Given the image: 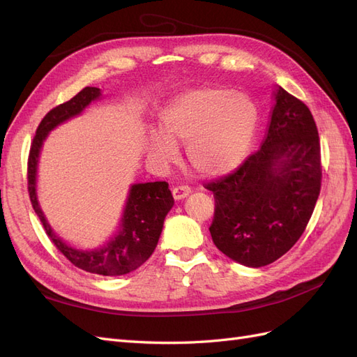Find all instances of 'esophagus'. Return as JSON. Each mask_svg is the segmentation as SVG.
<instances>
[{
    "label": "esophagus",
    "mask_w": 357,
    "mask_h": 357,
    "mask_svg": "<svg viewBox=\"0 0 357 357\" xmlns=\"http://www.w3.org/2000/svg\"><path fill=\"white\" fill-rule=\"evenodd\" d=\"M189 193H190V188L188 186H177L172 189V197H174L176 201L185 199L186 197H189Z\"/></svg>",
    "instance_id": "esophagus-1"
}]
</instances>
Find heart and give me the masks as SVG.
I'll return each mask as SVG.
<instances>
[{
  "instance_id": "obj_1",
  "label": "heart",
  "mask_w": 357,
  "mask_h": 357,
  "mask_svg": "<svg viewBox=\"0 0 357 357\" xmlns=\"http://www.w3.org/2000/svg\"><path fill=\"white\" fill-rule=\"evenodd\" d=\"M256 125V105L244 93L225 88L193 89L162 110L160 132L150 131L147 152L165 167L177 160V146H188V160L198 174L220 177L241 165Z\"/></svg>"
}]
</instances>
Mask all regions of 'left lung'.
Instances as JSON below:
<instances>
[{
  "instance_id": "obj_1",
  "label": "left lung",
  "mask_w": 357,
  "mask_h": 357,
  "mask_svg": "<svg viewBox=\"0 0 357 357\" xmlns=\"http://www.w3.org/2000/svg\"><path fill=\"white\" fill-rule=\"evenodd\" d=\"M320 183L314 119L304 102L277 84L261 147L232 174L205 186L215 201L213 243L244 266L273 264L305 231Z\"/></svg>"
}]
</instances>
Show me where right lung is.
<instances>
[{
	"label": "right lung",
	"instance_id": "obj_1",
	"mask_svg": "<svg viewBox=\"0 0 357 357\" xmlns=\"http://www.w3.org/2000/svg\"><path fill=\"white\" fill-rule=\"evenodd\" d=\"M102 96L100 88L82 89L67 102L52 109L37 128L28 159V192L34 211L58 250L77 268L92 274L117 277L134 271L152 256L164 228V220L174 205L167 181L134 183L129 188L117 232L104 245L91 250L67 244L50 228L37 198V169L43 144L50 131L80 116Z\"/></svg>",
	"mask_w": 357,
	"mask_h": 357
}]
</instances>
